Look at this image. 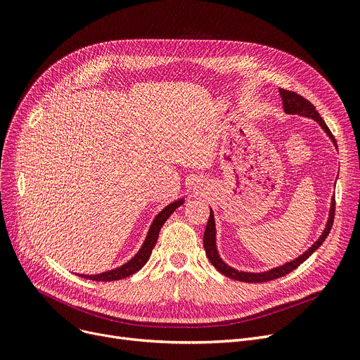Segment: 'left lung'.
I'll list each match as a JSON object with an SVG mask.
<instances>
[{
	"instance_id": "obj_1",
	"label": "left lung",
	"mask_w": 360,
	"mask_h": 360,
	"mask_svg": "<svg viewBox=\"0 0 360 360\" xmlns=\"http://www.w3.org/2000/svg\"><path fill=\"white\" fill-rule=\"evenodd\" d=\"M280 95L283 98V107H284V111L287 114H299V115H303V117L314 118L315 122L319 123V126L325 130V133L328 134V138L334 142V145L337 146V142L334 139L331 130L328 129L327 124H325L322 117L318 114V111L315 110V107L311 104L309 101H307L303 96H300L296 92L285 91V89H280ZM334 214H335V198H333V202H331V210H330V218L327 221V227H325L323 233L321 234V237L318 238V240L309 249H307L303 255H300L297 259H295L292 262H287L285 265H281L278 268L265 271V272L253 274V272L237 271V269H234V268L229 266L227 264L222 262V259L219 258V255H218L217 246H215V221H214L212 211H211V215H210V219H208L207 229H205V233H203V248H205V252H207V256H208V259L211 261V264L221 274H224L226 277L237 280V281H243V283H266V281H271V280H276V278L287 276L288 272H292L293 269H296L300 264H303L307 258H309V256L323 243L325 238H327V236L330 234L331 227H333V222H334Z\"/></svg>"
}]
</instances>
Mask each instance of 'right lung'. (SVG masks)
Here are the masks:
<instances>
[{"mask_svg":"<svg viewBox=\"0 0 360 360\" xmlns=\"http://www.w3.org/2000/svg\"><path fill=\"white\" fill-rule=\"evenodd\" d=\"M184 200L180 199V200H176L173 203H169L168 207H165L157 217L155 219H153L152 226L148 231V236L145 238V243L142 245L141 250L134 255V258H131L127 264L118 266L115 269H111V271H107V272H102V274H98V276H82L83 278H88V280H92V281H115V280H122V278H126V277H130L133 276L134 272H138L149 259V256L152 253V249L153 246H155L157 240H158V236H160V230L161 227L164 226V222L168 219V217L173 214L180 205L183 203Z\"/></svg>","mask_w":360,"mask_h":360,"instance_id":"right-lung-1","label":"right lung"}]
</instances>
